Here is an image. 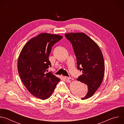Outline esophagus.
Wrapping results in <instances>:
<instances>
[{"label": "esophagus", "mask_w": 124, "mask_h": 124, "mask_svg": "<svg viewBox=\"0 0 124 124\" xmlns=\"http://www.w3.org/2000/svg\"><path fill=\"white\" fill-rule=\"evenodd\" d=\"M64 78H65L66 80H67L71 79V78H70V77H64Z\"/></svg>", "instance_id": "obj_1"}]
</instances>
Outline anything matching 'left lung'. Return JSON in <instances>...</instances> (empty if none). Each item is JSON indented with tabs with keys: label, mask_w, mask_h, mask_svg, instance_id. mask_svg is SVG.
Masks as SVG:
<instances>
[{
	"label": "left lung",
	"mask_w": 124,
	"mask_h": 124,
	"mask_svg": "<svg viewBox=\"0 0 124 124\" xmlns=\"http://www.w3.org/2000/svg\"><path fill=\"white\" fill-rule=\"evenodd\" d=\"M65 37L72 43L77 57L78 68L82 70L77 80L88 86L85 100L92 97L101 86L104 75V62L99 46L84 33H70Z\"/></svg>",
	"instance_id": "1"
}]
</instances>
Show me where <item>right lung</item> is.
<instances>
[{"instance_id":"1","label":"right lung","mask_w":124,"mask_h":124,"mask_svg":"<svg viewBox=\"0 0 124 124\" xmlns=\"http://www.w3.org/2000/svg\"><path fill=\"white\" fill-rule=\"evenodd\" d=\"M63 37L42 33L29 40L23 47L17 60L21 79L28 91L41 100L49 98L60 79L51 72L46 73L50 62L51 48Z\"/></svg>"}]
</instances>
